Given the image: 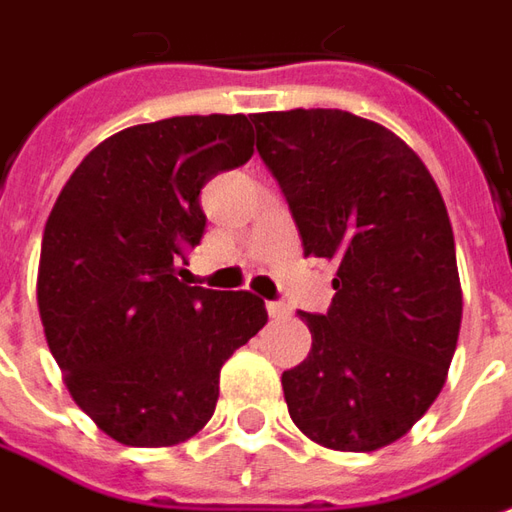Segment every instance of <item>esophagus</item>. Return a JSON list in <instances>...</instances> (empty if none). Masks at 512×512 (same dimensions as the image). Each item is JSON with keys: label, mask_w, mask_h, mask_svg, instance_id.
Segmentation results:
<instances>
[{"label": "esophagus", "mask_w": 512, "mask_h": 512, "mask_svg": "<svg viewBox=\"0 0 512 512\" xmlns=\"http://www.w3.org/2000/svg\"><path fill=\"white\" fill-rule=\"evenodd\" d=\"M266 310H268V316H271V318H288V316H291L288 305H282V302H268Z\"/></svg>", "instance_id": "1"}]
</instances>
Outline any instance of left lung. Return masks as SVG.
I'll list each match as a JSON object with an SVG mask.
<instances>
[{"mask_svg": "<svg viewBox=\"0 0 512 512\" xmlns=\"http://www.w3.org/2000/svg\"><path fill=\"white\" fill-rule=\"evenodd\" d=\"M257 152L302 235L338 266L310 355L282 374L293 424L338 452L399 441L438 399L463 291L443 196L410 146L346 110L255 113Z\"/></svg>", "mask_w": 512, "mask_h": 512, "instance_id": "8db88e82", "label": "left lung"}]
</instances>
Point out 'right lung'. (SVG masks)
Returning a JSON list of instances; mask_svg holds the SVG:
<instances>
[{"label":"right lung","mask_w":512,"mask_h":512,"mask_svg":"<svg viewBox=\"0 0 512 512\" xmlns=\"http://www.w3.org/2000/svg\"><path fill=\"white\" fill-rule=\"evenodd\" d=\"M252 124L174 116L110 135L74 169L46 219L38 310L82 413L124 446L194 438L221 366L268 321L249 291L180 280L205 232L199 194L252 157Z\"/></svg>","instance_id":"obj_1"}]
</instances>
